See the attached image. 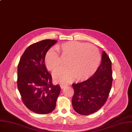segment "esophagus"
I'll return each mask as SVG.
<instances>
[{
  "label": "esophagus",
  "instance_id": "1",
  "mask_svg": "<svg viewBox=\"0 0 132 132\" xmlns=\"http://www.w3.org/2000/svg\"><path fill=\"white\" fill-rule=\"evenodd\" d=\"M60 87L61 88H65L66 87H67V85H65V84H60Z\"/></svg>",
  "mask_w": 132,
  "mask_h": 132
}]
</instances>
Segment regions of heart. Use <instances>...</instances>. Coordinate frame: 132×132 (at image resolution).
Instances as JSON below:
<instances>
[{"mask_svg":"<svg viewBox=\"0 0 132 132\" xmlns=\"http://www.w3.org/2000/svg\"><path fill=\"white\" fill-rule=\"evenodd\" d=\"M50 49L45 56V62L48 69L54 71L61 64L59 52L63 57H68L66 67H61L53 73L56 82L68 83L76 78L84 80L92 76L101 60L98 49L95 46L79 42H68Z\"/></svg>","mask_w":132,"mask_h":132,"instance_id":"obj_1","label":"heart"}]
</instances>
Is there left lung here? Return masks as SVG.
<instances>
[{
    "mask_svg": "<svg viewBox=\"0 0 132 132\" xmlns=\"http://www.w3.org/2000/svg\"><path fill=\"white\" fill-rule=\"evenodd\" d=\"M112 62L104 51L100 66L93 75L85 81L73 84L74 94L72 103L78 113L88 116L104 105L112 85Z\"/></svg>",
    "mask_w": 132,
    "mask_h": 132,
    "instance_id": "obj_1",
    "label": "left lung"
}]
</instances>
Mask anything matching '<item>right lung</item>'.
Returning a JSON list of instances; mask_svg holds the SVG:
<instances>
[{"label":"right lung","mask_w":132,"mask_h":132,"mask_svg":"<svg viewBox=\"0 0 132 132\" xmlns=\"http://www.w3.org/2000/svg\"><path fill=\"white\" fill-rule=\"evenodd\" d=\"M57 42L46 39L29 46L21 56L18 65L17 86L24 105L39 114L52 112L60 92L58 85H53L52 76L45 64L46 54Z\"/></svg>","instance_id":"obj_1"}]
</instances>
